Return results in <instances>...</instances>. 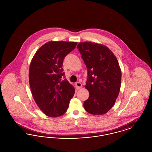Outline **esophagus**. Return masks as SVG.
<instances>
[{
    "instance_id": "34e87169",
    "label": "esophagus",
    "mask_w": 152,
    "mask_h": 152,
    "mask_svg": "<svg viewBox=\"0 0 152 152\" xmlns=\"http://www.w3.org/2000/svg\"><path fill=\"white\" fill-rule=\"evenodd\" d=\"M75 86H76V89H79L80 88H81V87H82V84L79 83V82H77L76 84H75Z\"/></svg>"
}]
</instances>
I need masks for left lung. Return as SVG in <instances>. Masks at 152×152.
Masks as SVG:
<instances>
[{
	"label": "left lung",
	"instance_id": "obj_1",
	"mask_svg": "<svg viewBox=\"0 0 152 152\" xmlns=\"http://www.w3.org/2000/svg\"><path fill=\"white\" fill-rule=\"evenodd\" d=\"M77 48L88 71L85 87L89 96L84 102V109L92 115H104L112 108L120 92L121 71L117 59L101 44L81 42Z\"/></svg>",
	"mask_w": 152,
	"mask_h": 152
}]
</instances>
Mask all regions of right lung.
I'll use <instances>...</instances> for the list:
<instances>
[{
	"instance_id": "add662e5",
	"label": "right lung",
	"mask_w": 152,
	"mask_h": 152,
	"mask_svg": "<svg viewBox=\"0 0 152 152\" xmlns=\"http://www.w3.org/2000/svg\"><path fill=\"white\" fill-rule=\"evenodd\" d=\"M77 42H49L36 51L29 69V86L34 100L47 116L57 117L67 110L75 88L63 77L65 56Z\"/></svg>"
}]
</instances>
